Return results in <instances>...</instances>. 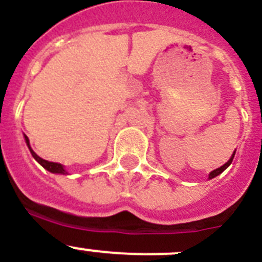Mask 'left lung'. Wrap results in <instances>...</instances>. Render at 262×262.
I'll return each mask as SVG.
<instances>
[{"label": "left lung", "instance_id": "obj_1", "mask_svg": "<svg viewBox=\"0 0 262 262\" xmlns=\"http://www.w3.org/2000/svg\"><path fill=\"white\" fill-rule=\"evenodd\" d=\"M234 154H235V152H234ZM234 154L232 155V157H230V159H229V161H228L227 164H224V165H223V166H220L219 169H216V170H214V171H211V172H210V175H209V178H210V179H212V178H215V177H217V175H219V174H222V172L224 171V170L227 169V167L229 166L230 164H232L233 159H234Z\"/></svg>", "mask_w": 262, "mask_h": 262}]
</instances>
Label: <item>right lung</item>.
<instances>
[{
	"mask_svg": "<svg viewBox=\"0 0 262 262\" xmlns=\"http://www.w3.org/2000/svg\"><path fill=\"white\" fill-rule=\"evenodd\" d=\"M25 142H27L28 147H29L30 149V154H32V156L34 157L35 160H37L38 162H39L40 165H42L45 169H47L48 171L51 172H57V174H67V171H65V169H63V166L61 164H57V162H51V161H47V160H43L40 159L39 156H38L37 154H35L34 151H33L32 148H30V144H29V139H28V137L25 136Z\"/></svg>",
	"mask_w": 262,
	"mask_h": 262,
	"instance_id": "right-lung-1",
	"label": "right lung"
}]
</instances>
